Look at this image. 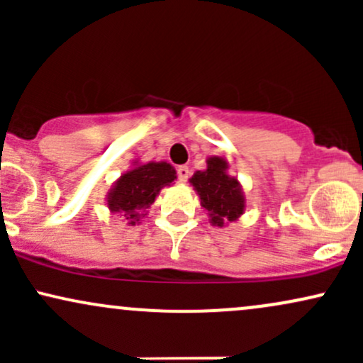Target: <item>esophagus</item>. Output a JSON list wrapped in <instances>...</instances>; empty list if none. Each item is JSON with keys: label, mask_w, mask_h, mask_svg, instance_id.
<instances>
[{"label": "esophagus", "mask_w": 363, "mask_h": 363, "mask_svg": "<svg viewBox=\"0 0 363 363\" xmlns=\"http://www.w3.org/2000/svg\"><path fill=\"white\" fill-rule=\"evenodd\" d=\"M189 174H191V170H189V167H186V165L177 167V179L181 182H186L187 179H189Z\"/></svg>", "instance_id": "34e87169"}]
</instances>
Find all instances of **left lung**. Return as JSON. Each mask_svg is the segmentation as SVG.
Wrapping results in <instances>:
<instances>
[{
    "instance_id": "obj_1",
    "label": "left lung",
    "mask_w": 363,
    "mask_h": 363,
    "mask_svg": "<svg viewBox=\"0 0 363 363\" xmlns=\"http://www.w3.org/2000/svg\"><path fill=\"white\" fill-rule=\"evenodd\" d=\"M228 162L222 157H208L206 169L196 170L189 182L208 211L210 223L223 227L235 222L245 211V196L237 177L228 176Z\"/></svg>"
}]
</instances>
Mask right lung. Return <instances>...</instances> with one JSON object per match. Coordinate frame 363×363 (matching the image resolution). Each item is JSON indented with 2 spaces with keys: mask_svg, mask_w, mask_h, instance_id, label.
I'll use <instances>...</instances> for the list:
<instances>
[{
  "mask_svg": "<svg viewBox=\"0 0 363 363\" xmlns=\"http://www.w3.org/2000/svg\"><path fill=\"white\" fill-rule=\"evenodd\" d=\"M176 179V169L167 162H133V169L124 172L107 193V208L124 216L128 225L140 223L162 187Z\"/></svg>",
  "mask_w": 363,
  "mask_h": 363,
  "instance_id": "add662e5",
  "label": "right lung"
}]
</instances>
